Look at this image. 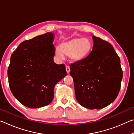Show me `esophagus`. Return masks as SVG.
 I'll return each mask as SVG.
<instances>
[{"label":"esophagus","instance_id":"1","mask_svg":"<svg viewBox=\"0 0 134 134\" xmlns=\"http://www.w3.org/2000/svg\"><path fill=\"white\" fill-rule=\"evenodd\" d=\"M65 69H66V71H67V74H69V72H70V67H69V66H68V65H67L66 67H65Z\"/></svg>","mask_w":134,"mask_h":134}]
</instances>
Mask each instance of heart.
I'll return each mask as SVG.
<instances>
[{
  "instance_id": "obj_1",
  "label": "heart",
  "mask_w": 134,
  "mask_h": 134,
  "mask_svg": "<svg viewBox=\"0 0 134 134\" xmlns=\"http://www.w3.org/2000/svg\"><path fill=\"white\" fill-rule=\"evenodd\" d=\"M92 44L89 40L83 38H72L63 40L60 43V48L56 47V56L63 60L64 55L69 56L71 62H80L87 57L90 53Z\"/></svg>"
}]
</instances>
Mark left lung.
Wrapping results in <instances>:
<instances>
[{
	"mask_svg": "<svg viewBox=\"0 0 134 134\" xmlns=\"http://www.w3.org/2000/svg\"><path fill=\"white\" fill-rule=\"evenodd\" d=\"M92 39V51L81 62L70 64V74L79 104L89 109H100L116 98L123 72L112 45L94 35Z\"/></svg>",
	"mask_w": 134,
	"mask_h": 134,
	"instance_id": "left-lung-1",
	"label": "left lung"
}]
</instances>
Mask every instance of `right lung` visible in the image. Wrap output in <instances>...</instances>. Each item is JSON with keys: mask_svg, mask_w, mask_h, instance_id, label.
<instances>
[{"mask_svg": "<svg viewBox=\"0 0 134 134\" xmlns=\"http://www.w3.org/2000/svg\"><path fill=\"white\" fill-rule=\"evenodd\" d=\"M54 35L51 32L19 44L10 57L9 85L15 97L29 108H39L54 99V87L67 75L64 64L54 62Z\"/></svg>", "mask_w": 134, "mask_h": 134, "instance_id": "obj_1", "label": "right lung"}]
</instances>
